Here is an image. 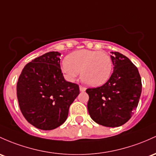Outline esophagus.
<instances>
[{
	"label": "esophagus",
	"mask_w": 156,
	"mask_h": 156,
	"mask_svg": "<svg viewBox=\"0 0 156 156\" xmlns=\"http://www.w3.org/2000/svg\"><path fill=\"white\" fill-rule=\"evenodd\" d=\"M79 89H80V91H81V92H84V91H86V90H87L86 87H82V86H80Z\"/></svg>",
	"instance_id": "esophagus-1"
}]
</instances>
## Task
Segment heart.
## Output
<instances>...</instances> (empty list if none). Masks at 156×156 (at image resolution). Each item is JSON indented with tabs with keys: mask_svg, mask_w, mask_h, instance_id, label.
<instances>
[{
	"mask_svg": "<svg viewBox=\"0 0 156 156\" xmlns=\"http://www.w3.org/2000/svg\"><path fill=\"white\" fill-rule=\"evenodd\" d=\"M112 67V58L107 53L81 49L66 56L62 70L69 81H74L81 73L83 83L90 87H99L108 81Z\"/></svg>",
	"mask_w": 156,
	"mask_h": 156,
	"instance_id": "b5f03b06",
	"label": "heart"
}]
</instances>
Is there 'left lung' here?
I'll return each mask as SVG.
<instances>
[{
    "label": "left lung",
    "mask_w": 156,
    "mask_h": 156,
    "mask_svg": "<svg viewBox=\"0 0 156 156\" xmlns=\"http://www.w3.org/2000/svg\"><path fill=\"white\" fill-rule=\"evenodd\" d=\"M113 73L108 81L97 88L87 89L89 114L97 124L117 127L127 122L138 107L141 93L138 70L124 55L111 52Z\"/></svg>",
    "instance_id": "obj_1"
}]
</instances>
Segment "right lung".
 Instances as JSON below:
<instances>
[{"label":"right lung","instance_id":"right-lung-1","mask_svg":"<svg viewBox=\"0 0 156 156\" xmlns=\"http://www.w3.org/2000/svg\"><path fill=\"white\" fill-rule=\"evenodd\" d=\"M58 52H49L24 66L17 83L22 114L37 129L52 130L65 122L69 108L79 95V87L66 81Z\"/></svg>","mask_w":156,"mask_h":156}]
</instances>
